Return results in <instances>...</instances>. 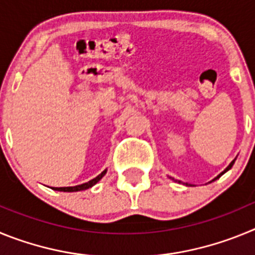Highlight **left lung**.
Wrapping results in <instances>:
<instances>
[{
	"label": "left lung",
	"mask_w": 255,
	"mask_h": 255,
	"mask_svg": "<svg viewBox=\"0 0 255 255\" xmlns=\"http://www.w3.org/2000/svg\"><path fill=\"white\" fill-rule=\"evenodd\" d=\"M234 163H235V159H234V161H233V162H231V163H230V164H229V166H227V167H226V168H225V170H224V171H222V172H221V173H220V175H217V176H216V177H215V179L212 180V181H215V180L220 179V177H221V176H222V175H224V173H225V172H227V171H229V170H230V168L233 167V166H234ZM170 179H171V180H173V181H175V182H179V184H181V181H180V180H175V179H173V177H171V176H170ZM184 185H186V186H190V184H188V182H186V184H184Z\"/></svg>",
	"instance_id": "left-lung-1"
}]
</instances>
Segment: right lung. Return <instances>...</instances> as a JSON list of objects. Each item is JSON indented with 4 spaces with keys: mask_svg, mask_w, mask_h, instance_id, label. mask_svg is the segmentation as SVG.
Here are the masks:
<instances>
[{
    "mask_svg": "<svg viewBox=\"0 0 255 255\" xmlns=\"http://www.w3.org/2000/svg\"><path fill=\"white\" fill-rule=\"evenodd\" d=\"M106 172H107V170L102 171V172L98 175L97 177H94L93 180H91V181L85 182V184H82V185H76V186H66V188H52L53 190L56 191H67V193H73V191H82V190H87V189L92 188L93 185H96L97 182L100 181L101 179H102L103 176L106 175Z\"/></svg>",
    "mask_w": 255,
    "mask_h": 255,
    "instance_id": "1",
    "label": "right lung"
}]
</instances>
